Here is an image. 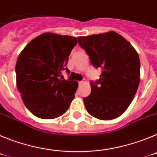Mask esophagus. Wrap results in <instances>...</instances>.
Wrapping results in <instances>:
<instances>
[{"label":"esophagus","mask_w":157,"mask_h":157,"mask_svg":"<svg viewBox=\"0 0 157 157\" xmlns=\"http://www.w3.org/2000/svg\"><path fill=\"white\" fill-rule=\"evenodd\" d=\"M84 82H85L84 81H79L78 82V84H79V85H82V84H84Z\"/></svg>","instance_id":"1"}]
</instances>
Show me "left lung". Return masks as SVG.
Masks as SVG:
<instances>
[{"label":"left lung","mask_w":157,"mask_h":157,"mask_svg":"<svg viewBox=\"0 0 157 157\" xmlns=\"http://www.w3.org/2000/svg\"><path fill=\"white\" fill-rule=\"evenodd\" d=\"M91 63L102 73L90 82V94L83 98L90 115L102 120L121 116L132 102L140 82V59L129 41L114 31L78 37Z\"/></svg>","instance_id":"1"}]
</instances>
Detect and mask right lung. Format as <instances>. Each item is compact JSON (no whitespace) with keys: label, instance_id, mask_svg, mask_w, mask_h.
Wrapping results in <instances>:
<instances>
[{"label":"right lung","instance_id":"right-lung-1","mask_svg":"<svg viewBox=\"0 0 157 157\" xmlns=\"http://www.w3.org/2000/svg\"><path fill=\"white\" fill-rule=\"evenodd\" d=\"M77 38L44 33L27 44L16 65V84L25 106L32 114L50 120L64 114L78 88V82L62 80Z\"/></svg>","mask_w":157,"mask_h":157}]
</instances>
